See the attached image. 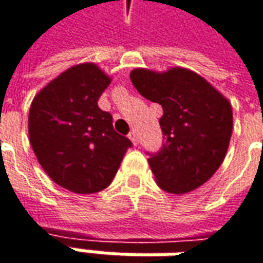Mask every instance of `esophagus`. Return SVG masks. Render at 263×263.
Returning a JSON list of instances; mask_svg holds the SVG:
<instances>
[{
  "instance_id": "esophagus-1",
  "label": "esophagus",
  "mask_w": 263,
  "mask_h": 263,
  "mask_svg": "<svg viewBox=\"0 0 263 263\" xmlns=\"http://www.w3.org/2000/svg\"><path fill=\"white\" fill-rule=\"evenodd\" d=\"M128 137H129V140L134 142V145H137V144H138V134H137V132L135 131L129 132V135H128Z\"/></svg>"
}]
</instances>
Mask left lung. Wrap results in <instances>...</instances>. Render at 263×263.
Here are the masks:
<instances>
[{"label": "left lung", "mask_w": 263, "mask_h": 263, "mask_svg": "<svg viewBox=\"0 0 263 263\" xmlns=\"http://www.w3.org/2000/svg\"><path fill=\"white\" fill-rule=\"evenodd\" d=\"M131 81L142 97L161 104L163 145L147 153L157 185L170 194L191 192L213 176L227 154L233 131L229 100L185 68H137Z\"/></svg>", "instance_id": "left-lung-1"}]
</instances>
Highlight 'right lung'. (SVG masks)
<instances>
[{"label":"right lung","mask_w":263,"mask_h":263,"mask_svg":"<svg viewBox=\"0 0 263 263\" xmlns=\"http://www.w3.org/2000/svg\"><path fill=\"white\" fill-rule=\"evenodd\" d=\"M110 78L95 64L67 69L33 99L29 137L48 176L76 194L110 185L132 142L114 129V118L99 107Z\"/></svg>","instance_id":"add662e5"}]
</instances>
